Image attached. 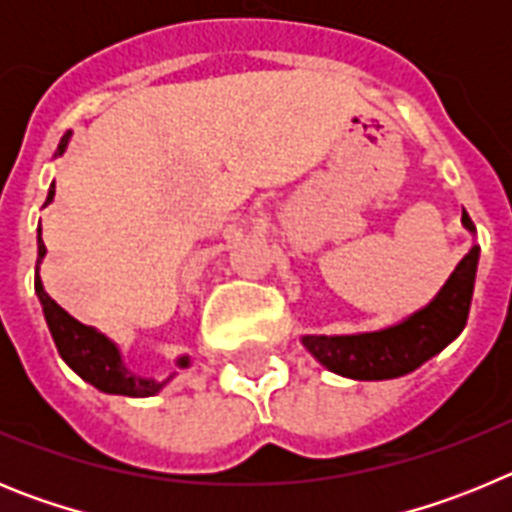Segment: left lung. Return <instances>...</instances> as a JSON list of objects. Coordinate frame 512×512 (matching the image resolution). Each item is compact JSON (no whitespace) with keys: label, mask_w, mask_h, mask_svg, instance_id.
<instances>
[{"label":"left lung","mask_w":512,"mask_h":512,"mask_svg":"<svg viewBox=\"0 0 512 512\" xmlns=\"http://www.w3.org/2000/svg\"><path fill=\"white\" fill-rule=\"evenodd\" d=\"M461 223L474 233L467 212H461ZM477 261L479 246H472L436 300L392 328L359 336H302V343L325 369L348 379H395L415 372L431 356L441 354L467 325Z\"/></svg>","instance_id":"left-lung-1"}]
</instances>
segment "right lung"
I'll return each instance as SVG.
<instances>
[{
  "instance_id": "right-lung-1",
  "label": "right lung",
  "mask_w": 512,
  "mask_h": 512,
  "mask_svg": "<svg viewBox=\"0 0 512 512\" xmlns=\"http://www.w3.org/2000/svg\"><path fill=\"white\" fill-rule=\"evenodd\" d=\"M71 133H66L58 143V153L61 156L69 146ZM56 194V184H51L48 189V200L45 205L53 200ZM45 256V243L40 238L38 230V264H35V292H38V300L43 305L45 323H48V330H51L53 343H56L58 354L66 364L79 374L84 382L94 384L97 390L107 392V395H125V397H151L156 395L164 382H156V379H143L138 374L128 372V366L122 364V356L117 351L115 343L107 336H102L99 330L89 328V325H81L79 320H74L69 312L63 310L61 305H56V300L48 297V292L43 289V282L38 277V266ZM179 366L189 364V356H182L176 361Z\"/></svg>"
}]
</instances>
